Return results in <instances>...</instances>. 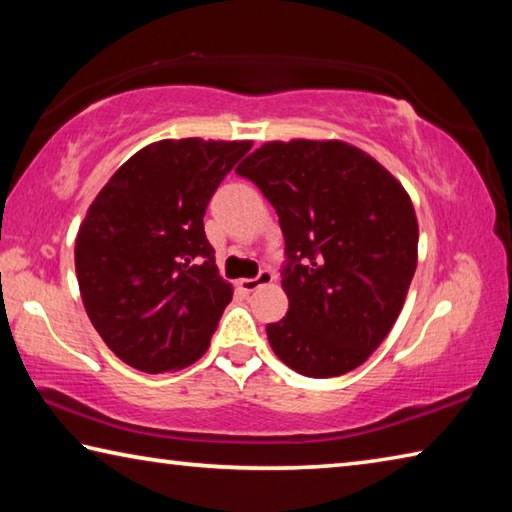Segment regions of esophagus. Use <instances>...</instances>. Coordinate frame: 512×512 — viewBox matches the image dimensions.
Masks as SVG:
<instances>
[{"instance_id":"esophagus-1","label":"esophagus","mask_w":512,"mask_h":512,"mask_svg":"<svg viewBox=\"0 0 512 512\" xmlns=\"http://www.w3.org/2000/svg\"><path fill=\"white\" fill-rule=\"evenodd\" d=\"M273 277L275 275L271 271H259L257 277H244V280H239L237 287L244 291V293H250V291H255V289L262 287V284L273 282Z\"/></svg>"}]
</instances>
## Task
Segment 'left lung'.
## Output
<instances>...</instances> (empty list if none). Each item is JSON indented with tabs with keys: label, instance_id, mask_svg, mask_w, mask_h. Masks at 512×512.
Here are the masks:
<instances>
[{
	"label": "left lung",
	"instance_id": "8db88e82",
	"mask_svg": "<svg viewBox=\"0 0 512 512\" xmlns=\"http://www.w3.org/2000/svg\"><path fill=\"white\" fill-rule=\"evenodd\" d=\"M237 173L262 189L284 235L289 311L266 325L273 352L305 377L359 368L391 332L418 266L406 189L339 140L266 142Z\"/></svg>",
	"mask_w": 512,
	"mask_h": 512
}]
</instances>
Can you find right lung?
Instances as JSON below:
<instances>
[{
  "instance_id": "1",
  "label": "right lung",
  "mask_w": 512,
  "mask_h": 512,
  "mask_svg": "<svg viewBox=\"0 0 512 512\" xmlns=\"http://www.w3.org/2000/svg\"><path fill=\"white\" fill-rule=\"evenodd\" d=\"M250 142L201 137L144 146L112 173L76 235L85 311L103 343L142 372L192 366L210 348L232 287L203 216Z\"/></svg>"
}]
</instances>
